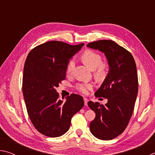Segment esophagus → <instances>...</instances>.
I'll return each instance as SVG.
<instances>
[{
	"label": "esophagus",
	"instance_id": "34e87169",
	"mask_svg": "<svg viewBox=\"0 0 155 155\" xmlns=\"http://www.w3.org/2000/svg\"><path fill=\"white\" fill-rule=\"evenodd\" d=\"M88 99L86 98H84V103H85V105L87 106V103H88Z\"/></svg>",
	"mask_w": 155,
	"mask_h": 155
}]
</instances>
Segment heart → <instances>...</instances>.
I'll return each instance as SVG.
<instances>
[{"label":"heart","instance_id":"b5f03b06","mask_svg":"<svg viewBox=\"0 0 155 155\" xmlns=\"http://www.w3.org/2000/svg\"><path fill=\"white\" fill-rule=\"evenodd\" d=\"M82 60L86 65L91 70H96V74L98 76L103 75L105 72V66L102 64V57L100 54L91 50H87L82 54ZM75 65V60L71 59L68 62L66 67L67 74H70L72 71ZM94 87V84L91 83H80L77 84L76 89L81 93L87 94L88 91Z\"/></svg>","mask_w":155,"mask_h":155}]
</instances>
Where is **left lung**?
<instances>
[{
    "label": "left lung",
    "mask_w": 155,
    "mask_h": 155,
    "mask_svg": "<svg viewBox=\"0 0 155 155\" xmlns=\"http://www.w3.org/2000/svg\"><path fill=\"white\" fill-rule=\"evenodd\" d=\"M104 52L109 71L95 96L108 100L105 105L88 102L96 113L90 122L91 133L102 140H111L126 129L132 116L138 92L135 61L129 51L112 40H98L87 45Z\"/></svg>",
    "instance_id": "8db88e82"
}]
</instances>
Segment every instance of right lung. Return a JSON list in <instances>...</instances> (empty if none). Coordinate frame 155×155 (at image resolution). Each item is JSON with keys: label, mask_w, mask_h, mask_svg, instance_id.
Here are the masks:
<instances>
[{"label": "right lung", "mask_w": 155, "mask_h": 155, "mask_svg": "<svg viewBox=\"0 0 155 155\" xmlns=\"http://www.w3.org/2000/svg\"><path fill=\"white\" fill-rule=\"evenodd\" d=\"M83 45L48 41L31 50L26 59L22 91L27 113L36 129L47 137L65 134L84 105L81 96L72 94L63 101L55 90L65 78L69 59Z\"/></svg>", "instance_id": "add662e5"}]
</instances>
